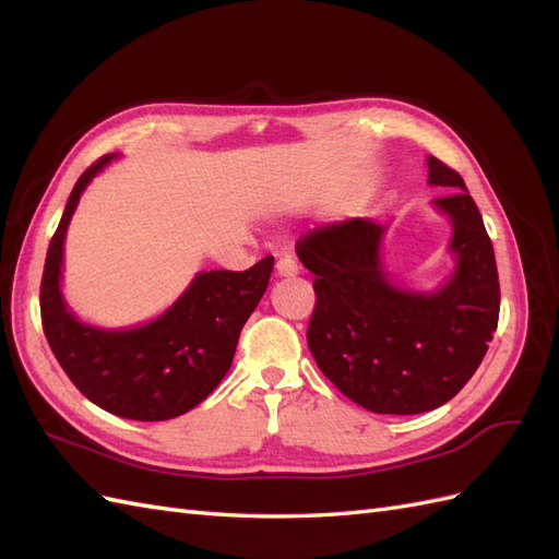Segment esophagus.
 Here are the masks:
<instances>
[{
    "instance_id": "obj_1",
    "label": "esophagus",
    "mask_w": 559,
    "mask_h": 559,
    "mask_svg": "<svg viewBox=\"0 0 559 559\" xmlns=\"http://www.w3.org/2000/svg\"><path fill=\"white\" fill-rule=\"evenodd\" d=\"M275 267H277L280 277H296L298 275V263L294 257H282Z\"/></svg>"
}]
</instances>
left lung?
<instances>
[{"instance_id": "1", "label": "left lung", "mask_w": 559, "mask_h": 559, "mask_svg": "<svg viewBox=\"0 0 559 559\" xmlns=\"http://www.w3.org/2000/svg\"><path fill=\"white\" fill-rule=\"evenodd\" d=\"M436 207L452 218L456 270L431 296L396 289L380 265L382 226L347 218L300 235L314 273L312 357L341 392L378 415H417L448 403L476 373L499 324L492 240L460 173L429 156Z\"/></svg>"}]
</instances>
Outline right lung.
<instances>
[{
    "label": "right lung",
    "instance_id": "1",
    "mask_svg": "<svg viewBox=\"0 0 559 559\" xmlns=\"http://www.w3.org/2000/svg\"><path fill=\"white\" fill-rule=\"evenodd\" d=\"M111 158H97L79 177L50 238L39 289L41 324L58 364L83 396L118 417L163 421L195 408L224 380L275 259L265 257L245 273H200L170 310L140 329L81 324L60 296L62 242L83 189Z\"/></svg>",
    "mask_w": 559,
    "mask_h": 559
}]
</instances>
